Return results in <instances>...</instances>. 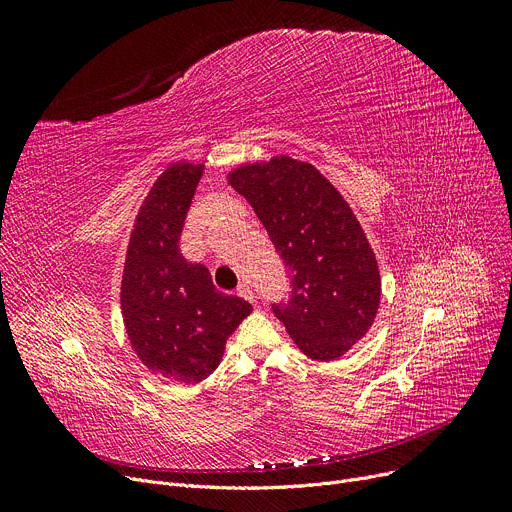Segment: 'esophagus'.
<instances>
[{"label": "esophagus", "mask_w": 512, "mask_h": 512, "mask_svg": "<svg viewBox=\"0 0 512 512\" xmlns=\"http://www.w3.org/2000/svg\"><path fill=\"white\" fill-rule=\"evenodd\" d=\"M236 292L240 294V297L242 299H247V301H251V303H255V292H253V288L247 284V282H242L238 288H236Z\"/></svg>", "instance_id": "34e87169"}]
</instances>
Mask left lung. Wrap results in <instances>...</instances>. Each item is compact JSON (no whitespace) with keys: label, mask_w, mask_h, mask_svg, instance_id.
<instances>
[{"label":"left lung","mask_w":512,"mask_h":512,"mask_svg":"<svg viewBox=\"0 0 512 512\" xmlns=\"http://www.w3.org/2000/svg\"><path fill=\"white\" fill-rule=\"evenodd\" d=\"M228 178L255 209L290 278L288 299L272 311L307 357H342L371 328L382 290L355 213L328 178L292 157L242 166Z\"/></svg>","instance_id":"1"}]
</instances>
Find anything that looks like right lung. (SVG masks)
<instances>
[{"instance_id":"1","label":"right lung","mask_w":512,"mask_h":512,"mask_svg":"<svg viewBox=\"0 0 512 512\" xmlns=\"http://www.w3.org/2000/svg\"><path fill=\"white\" fill-rule=\"evenodd\" d=\"M203 166L174 164L161 174L134 222L122 276L130 344L153 373L197 384L220 365L228 336L253 307L220 292L203 263L186 261L180 236Z\"/></svg>"}]
</instances>
